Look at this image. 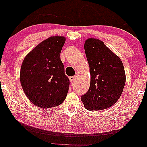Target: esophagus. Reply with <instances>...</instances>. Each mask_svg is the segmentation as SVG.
<instances>
[{"mask_svg":"<svg viewBox=\"0 0 147 147\" xmlns=\"http://www.w3.org/2000/svg\"><path fill=\"white\" fill-rule=\"evenodd\" d=\"M69 80H70L71 83H74V81H75V79H76V77L75 76H71V77H69Z\"/></svg>","mask_w":147,"mask_h":147,"instance_id":"esophagus-1","label":"esophagus"}]
</instances>
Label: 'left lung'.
<instances>
[{
	"label": "left lung",
	"instance_id": "left-lung-1",
	"mask_svg": "<svg viewBox=\"0 0 147 147\" xmlns=\"http://www.w3.org/2000/svg\"><path fill=\"white\" fill-rule=\"evenodd\" d=\"M84 48L91 77L89 89L81 100L88 110L107 109L117 102L123 91L126 83L123 64L100 40H86Z\"/></svg>",
	"mask_w": 147,
	"mask_h": 147
}]
</instances>
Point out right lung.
<instances>
[{
    "label": "right lung",
    "mask_w": 147,
    "mask_h": 147,
    "mask_svg": "<svg viewBox=\"0 0 147 147\" xmlns=\"http://www.w3.org/2000/svg\"><path fill=\"white\" fill-rule=\"evenodd\" d=\"M65 41L60 36L47 38L26 55L21 65V86L36 106L44 109L56 107L66 97L70 83L61 61Z\"/></svg>",
    "instance_id": "add662e5"
}]
</instances>
